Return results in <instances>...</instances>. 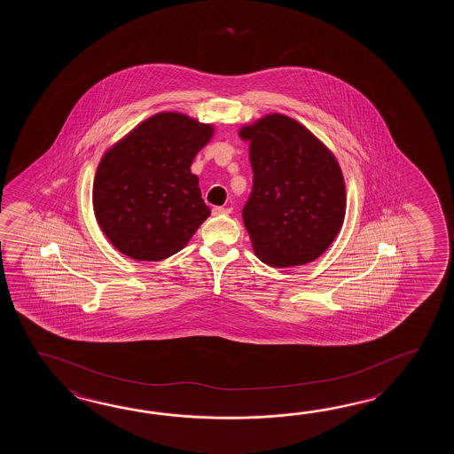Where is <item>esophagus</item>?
<instances>
[{
	"mask_svg": "<svg viewBox=\"0 0 454 454\" xmlns=\"http://www.w3.org/2000/svg\"><path fill=\"white\" fill-rule=\"evenodd\" d=\"M231 207H223V206H215L213 207L214 215H221V214H231Z\"/></svg>",
	"mask_w": 454,
	"mask_h": 454,
	"instance_id": "34e87169",
	"label": "esophagus"
}]
</instances>
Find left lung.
I'll use <instances>...</instances> for the list:
<instances>
[{
	"instance_id": "obj_1",
	"label": "left lung",
	"mask_w": 454,
	"mask_h": 454,
	"mask_svg": "<svg viewBox=\"0 0 454 454\" xmlns=\"http://www.w3.org/2000/svg\"><path fill=\"white\" fill-rule=\"evenodd\" d=\"M250 141L253 190L243 223L256 256L274 268L317 260L344 223L338 160L305 126L272 114L240 129Z\"/></svg>"
}]
</instances>
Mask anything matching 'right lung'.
<instances>
[{
	"instance_id": "right-lung-1",
	"label": "right lung",
	"mask_w": 454,
	"mask_h": 454,
	"mask_svg": "<svg viewBox=\"0 0 454 454\" xmlns=\"http://www.w3.org/2000/svg\"><path fill=\"white\" fill-rule=\"evenodd\" d=\"M213 126L182 114H157L114 145L97 168V223L116 250L160 261L182 250L209 217L190 167Z\"/></svg>"
}]
</instances>
